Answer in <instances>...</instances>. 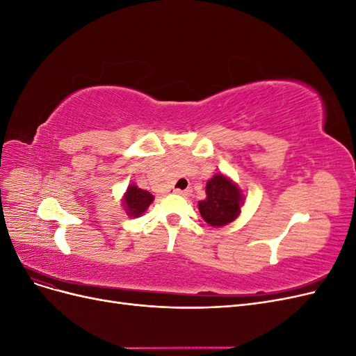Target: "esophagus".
<instances>
[{
    "label": "esophagus",
    "instance_id": "1",
    "mask_svg": "<svg viewBox=\"0 0 356 356\" xmlns=\"http://www.w3.org/2000/svg\"><path fill=\"white\" fill-rule=\"evenodd\" d=\"M175 193H177V195H181V196H188V195H190V190H179V188H175Z\"/></svg>",
    "mask_w": 356,
    "mask_h": 356
}]
</instances>
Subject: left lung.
<instances>
[{
  "label": "left lung",
  "instance_id": "1",
  "mask_svg": "<svg viewBox=\"0 0 356 356\" xmlns=\"http://www.w3.org/2000/svg\"><path fill=\"white\" fill-rule=\"evenodd\" d=\"M243 195L238 184L222 174H215L207 182V199L199 202L202 218L212 227L234 221L239 217Z\"/></svg>",
  "mask_w": 356,
  "mask_h": 356
}]
</instances>
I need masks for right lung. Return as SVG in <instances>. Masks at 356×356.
I'll return each mask as SVG.
<instances>
[{
  "mask_svg": "<svg viewBox=\"0 0 356 356\" xmlns=\"http://www.w3.org/2000/svg\"><path fill=\"white\" fill-rule=\"evenodd\" d=\"M153 200H154V196L152 193L143 188H138V186L135 184H131L127 187L123 196V207L129 217L136 218L148 209V207L152 204Z\"/></svg>",
  "mask_w": 356,
  "mask_h": 356,
  "instance_id": "right-lung-1",
  "label": "right lung"
}]
</instances>
